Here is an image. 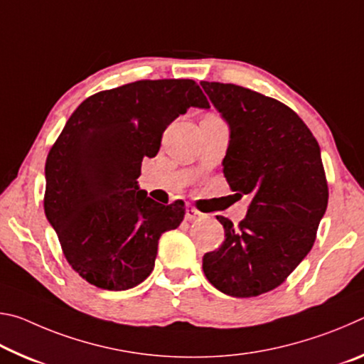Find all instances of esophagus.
Wrapping results in <instances>:
<instances>
[{
	"label": "esophagus",
	"mask_w": 364,
	"mask_h": 364,
	"mask_svg": "<svg viewBox=\"0 0 364 364\" xmlns=\"http://www.w3.org/2000/svg\"><path fill=\"white\" fill-rule=\"evenodd\" d=\"M204 217V215H202L199 210H197V208H194L193 205H188L186 207V220L188 221H194V220H199V218H202Z\"/></svg>",
	"instance_id": "obj_1"
}]
</instances>
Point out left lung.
I'll return each mask as SVG.
<instances>
[{
	"label": "left lung",
	"instance_id": "left-lung-1",
	"mask_svg": "<svg viewBox=\"0 0 364 364\" xmlns=\"http://www.w3.org/2000/svg\"><path fill=\"white\" fill-rule=\"evenodd\" d=\"M200 85L230 127L226 181L252 197L239 226L217 217L225 241L202 268L223 294L257 297L282 284L313 247L329 197L321 149L304 120L273 97L231 83Z\"/></svg>",
	"mask_w": 364,
	"mask_h": 364
}]
</instances>
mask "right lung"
Returning a JSON list of instances; mask_svg holds the SVG:
<instances>
[{"label":"right lung","mask_w":364,"mask_h":364,"mask_svg":"<svg viewBox=\"0 0 364 364\" xmlns=\"http://www.w3.org/2000/svg\"><path fill=\"white\" fill-rule=\"evenodd\" d=\"M189 107L208 109L194 80H139L77 107L48 154L45 213L70 267L90 284L127 291L154 269L159 239L184 205L157 204L138 186L143 157Z\"/></svg>","instance_id":"1"}]
</instances>
